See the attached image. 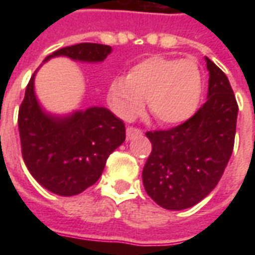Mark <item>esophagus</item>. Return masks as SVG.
<instances>
[{
    "mask_svg": "<svg viewBox=\"0 0 255 255\" xmlns=\"http://www.w3.org/2000/svg\"><path fill=\"white\" fill-rule=\"evenodd\" d=\"M142 133V129H139L136 127H128L127 128V138L131 139L133 136H136V135H140Z\"/></svg>",
    "mask_w": 255,
    "mask_h": 255,
    "instance_id": "1",
    "label": "esophagus"
}]
</instances>
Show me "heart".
<instances>
[{
    "label": "heart",
    "mask_w": 255,
    "mask_h": 255,
    "mask_svg": "<svg viewBox=\"0 0 255 255\" xmlns=\"http://www.w3.org/2000/svg\"><path fill=\"white\" fill-rule=\"evenodd\" d=\"M202 95V73L190 58L151 56L133 65L127 76L109 84L108 102L124 120H133L143 111L144 100L160 124L186 122L195 113Z\"/></svg>",
    "instance_id": "obj_1"
}]
</instances>
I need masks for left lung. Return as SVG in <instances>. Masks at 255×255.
<instances>
[{"mask_svg":"<svg viewBox=\"0 0 255 255\" xmlns=\"http://www.w3.org/2000/svg\"><path fill=\"white\" fill-rule=\"evenodd\" d=\"M208 101L176 127L147 131L151 153L142 172L149 197L161 208L182 210L201 202L223 176L232 154L238 102L230 80L206 57Z\"/></svg>","mask_w":255,"mask_h":255,"instance_id":"1","label":"left lung"}]
</instances>
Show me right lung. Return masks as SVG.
<instances>
[{
  "label": "right lung",
  "mask_w": 255,
  "mask_h": 255,
  "mask_svg": "<svg viewBox=\"0 0 255 255\" xmlns=\"http://www.w3.org/2000/svg\"><path fill=\"white\" fill-rule=\"evenodd\" d=\"M111 52L108 45L84 42L58 49L46 60L67 56L98 63ZM35 72L17 119L23 160L42 187L63 197L76 195L100 179L108 157L126 140V127L111 111L98 106L64 119L45 113L34 93Z\"/></svg>",
  "instance_id": "obj_1"
}]
</instances>
